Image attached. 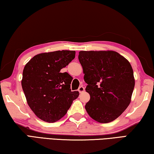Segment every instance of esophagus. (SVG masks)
<instances>
[{"instance_id":"1","label":"esophagus","mask_w":154,"mask_h":154,"mask_svg":"<svg viewBox=\"0 0 154 154\" xmlns=\"http://www.w3.org/2000/svg\"><path fill=\"white\" fill-rule=\"evenodd\" d=\"M78 91H79V93H82L85 91V88L83 86H82V85H81V86H79V89H78Z\"/></svg>"}]
</instances>
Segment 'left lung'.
I'll return each mask as SVG.
<instances>
[{"label":"left lung","instance_id":"8db88e82","mask_svg":"<svg viewBox=\"0 0 154 154\" xmlns=\"http://www.w3.org/2000/svg\"><path fill=\"white\" fill-rule=\"evenodd\" d=\"M78 58L90 96L88 115L100 123L115 120L131 101L135 82L130 62L114 51H81Z\"/></svg>","mask_w":154,"mask_h":154}]
</instances>
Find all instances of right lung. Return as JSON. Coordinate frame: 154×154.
Instances as JSON below:
<instances>
[{
  "label": "right lung",
  "instance_id": "obj_1",
  "mask_svg": "<svg viewBox=\"0 0 154 154\" xmlns=\"http://www.w3.org/2000/svg\"><path fill=\"white\" fill-rule=\"evenodd\" d=\"M75 57V51L42 53L25 65L22 89L28 105L42 120L49 123L59 120L79 96L78 91L71 92V75L60 72Z\"/></svg>",
  "mask_w": 154,
  "mask_h": 154
}]
</instances>
